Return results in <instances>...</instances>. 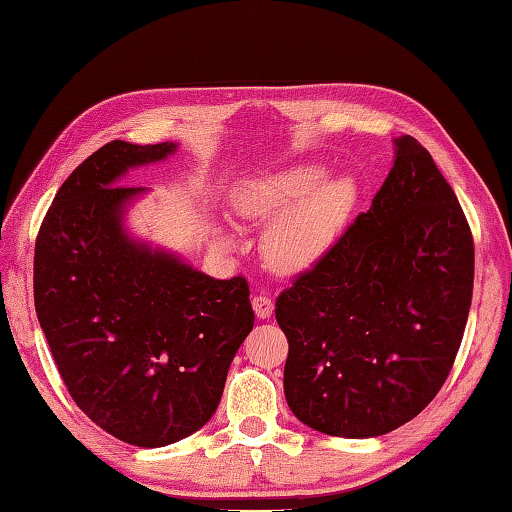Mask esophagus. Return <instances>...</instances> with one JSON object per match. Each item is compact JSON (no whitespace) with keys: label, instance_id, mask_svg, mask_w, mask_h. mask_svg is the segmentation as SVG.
Returning a JSON list of instances; mask_svg holds the SVG:
<instances>
[{"label":"esophagus","instance_id":"obj_1","mask_svg":"<svg viewBox=\"0 0 512 512\" xmlns=\"http://www.w3.org/2000/svg\"><path fill=\"white\" fill-rule=\"evenodd\" d=\"M252 307H254V312H256L258 318H269L274 312V301L269 296L260 294V296H254Z\"/></svg>","mask_w":512,"mask_h":512}]
</instances>
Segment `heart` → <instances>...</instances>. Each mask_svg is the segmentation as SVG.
I'll use <instances>...</instances> for the list:
<instances>
[{
	"label": "heart",
	"instance_id": "b5f03b06",
	"mask_svg": "<svg viewBox=\"0 0 512 512\" xmlns=\"http://www.w3.org/2000/svg\"><path fill=\"white\" fill-rule=\"evenodd\" d=\"M359 189L352 178H327L321 165H294L247 178L231 189V207L249 223H269L263 234L267 265L281 274H303L330 252L350 220ZM218 245L234 238L218 231Z\"/></svg>",
	"mask_w": 512,
	"mask_h": 512
}]
</instances>
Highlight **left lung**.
Returning <instances> with one entry per match:
<instances>
[{
	"mask_svg": "<svg viewBox=\"0 0 512 512\" xmlns=\"http://www.w3.org/2000/svg\"><path fill=\"white\" fill-rule=\"evenodd\" d=\"M475 247L455 191L412 136L372 207L276 301L285 399L323 435L397 430L435 399L464 336Z\"/></svg>",
	"mask_w": 512,
	"mask_h": 512,
	"instance_id": "left-lung-1",
	"label": "left lung"
}]
</instances>
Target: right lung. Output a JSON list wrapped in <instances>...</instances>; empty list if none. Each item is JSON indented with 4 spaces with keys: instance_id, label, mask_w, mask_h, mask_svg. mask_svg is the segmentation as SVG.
Instances as JSON below:
<instances>
[{
    "instance_id": "right-lung-1",
    "label": "right lung",
    "mask_w": 512,
    "mask_h": 512,
    "mask_svg": "<svg viewBox=\"0 0 512 512\" xmlns=\"http://www.w3.org/2000/svg\"><path fill=\"white\" fill-rule=\"evenodd\" d=\"M176 149L104 144L64 180L35 243V310L64 385L93 423L140 448L214 417L254 327L245 278L218 281L124 227L149 189L120 178Z\"/></svg>"
}]
</instances>
